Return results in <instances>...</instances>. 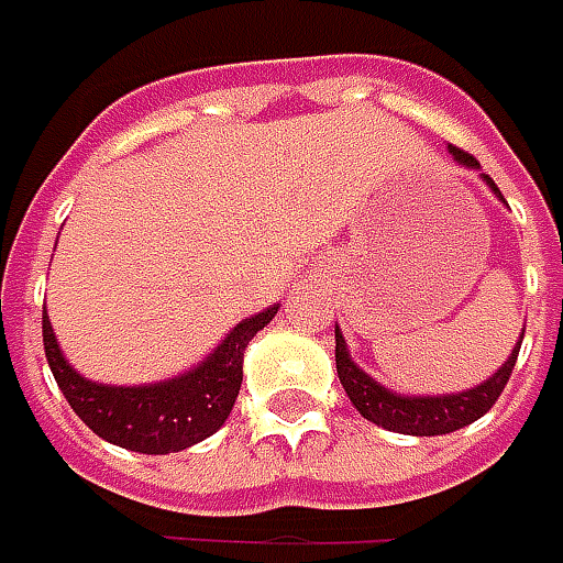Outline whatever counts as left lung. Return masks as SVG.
Listing matches in <instances>:
<instances>
[{"mask_svg": "<svg viewBox=\"0 0 563 563\" xmlns=\"http://www.w3.org/2000/svg\"><path fill=\"white\" fill-rule=\"evenodd\" d=\"M449 152L455 155L457 165L476 167V158L467 155L464 148L452 146ZM483 180L501 199L493 177L483 174ZM520 342H523V336H520ZM520 342L514 345L508 361L495 371L493 377L483 379L474 389L452 393V396H398V393H389L386 386H379L377 379L364 374L358 364L349 358L345 340H342L340 327H336V374H340L345 396L352 398V405L358 408L361 417H367L371 423H377L383 430H393V433H405V437H442V433H455L461 427L479 420L498 401L501 389L511 379Z\"/></svg>", "mask_w": 563, "mask_h": 563, "instance_id": "left-lung-1", "label": "left lung"}]
</instances>
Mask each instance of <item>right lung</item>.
Listing matches in <instances>:
<instances>
[{
	"instance_id": "obj_1",
	"label": "right lung",
	"mask_w": 563,
	"mask_h": 563,
	"mask_svg": "<svg viewBox=\"0 0 563 563\" xmlns=\"http://www.w3.org/2000/svg\"><path fill=\"white\" fill-rule=\"evenodd\" d=\"M277 308L280 305H271L255 318L236 323L199 367L148 386H106L80 377L58 349L46 308L43 345L62 396L96 437L140 455H167L184 452L221 430L240 396L245 345L274 320Z\"/></svg>"
}]
</instances>
